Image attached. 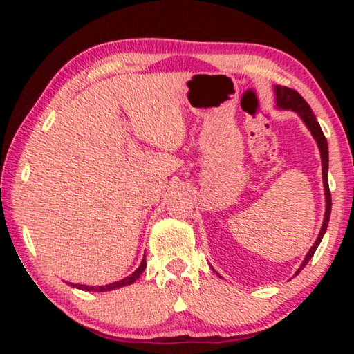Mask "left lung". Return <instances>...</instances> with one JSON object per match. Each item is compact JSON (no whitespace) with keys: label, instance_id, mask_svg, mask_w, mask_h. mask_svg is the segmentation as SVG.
<instances>
[{"label":"left lung","instance_id":"1","mask_svg":"<svg viewBox=\"0 0 354 354\" xmlns=\"http://www.w3.org/2000/svg\"><path fill=\"white\" fill-rule=\"evenodd\" d=\"M274 95H277V106L279 109H284V111L290 109L293 112H297L299 118L303 120L304 124H306L308 129L310 131V134H313V137L315 139L317 145H319L320 158H322V175H323V187H325V201H326L325 218H323V225H322L319 237H317L313 248L309 250V253L306 254V257H304V261L301 262V266H299V268L295 273L298 274L304 267H306V263L310 261V257L314 256L315 250L319 248L322 239L326 232L329 215H331V192H329V185H328V142H326V137L323 136V131L320 128L319 122H317V118L313 113V109H310V106L304 101L301 95H299L297 91H293V88L284 87V86H274Z\"/></svg>","mask_w":354,"mask_h":354}]
</instances>
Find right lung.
Instances as JSON below:
<instances>
[{"label": "right lung", "mask_w": 354, "mask_h": 354, "mask_svg": "<svg viewBox=\"0 0 354 354\" xmlns=\"http://www.w3.org/2000/svg\"><path fill=\"white\" fill-rule=\"evenodd\" d=\"M145 268H147V261H145V257H143L142 262H140V266H139V268H137V270H136L134 273H131L129 277L117 281V283L106 284V286H98V287H95V286H84V284H73V283H68V286L76 287V289H81V290H87V292H107V290L120 289V287L129 286V284H133L136 279H139V277L143 273V270H145Z\"/></svg>", "instance_id": "add662e5"}]
</instances>
